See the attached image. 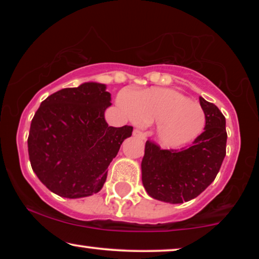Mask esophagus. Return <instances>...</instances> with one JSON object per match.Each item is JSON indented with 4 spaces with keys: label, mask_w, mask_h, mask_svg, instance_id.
I'll return each instance as SVG.
<instances>
[{
    "label": "esophagus",
    "mask_w": 259,
    "mask_h": 259,
    "mask_svg": "<svg viewBox=\"0 0 259 259\" xmlns=\"http://www.w3.org/2000/svg\"><path fill=\"white\" fill-rule=\"evenodd\" d=\"M133 134L134 137L139 138V139H145V137H146V133L144 132V131H141L140 128H136L133 131Z\"/></svg>",
    "instance_id": "34e87169"
}]
</instances>
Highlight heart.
Returning a JSON list of instances; mask_svg holds the SVG:
<instances>
[{
  "instance_id": "obj_1",
  "label": "heart",
  "mask_w": 259,
  "mask_h": 259,
  "mask_svg": "<svg viewBox=\"0 0 259 259\" xmlns=\"http://www.w3.org/2000/svg\"><path fill=\"white\" fill-rule=\"evenodd\" d=\"M118 105L133 122H158L157 136L164 146L182 147L198 138L205 127V113L179 92L152 88L133 94L123 92Z\"/></svg>"
}]
</instances>
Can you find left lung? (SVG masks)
Segmentation results:
<instances>
[{"label": "left lung", "mask_w": 259, "mask_h": 259, "mask_svg": "<svg viewBox=\"0 0 259 259\" xmlns=\"http://www.w3.org/2000/svg\"><path fill=\"white\" fill-rule=\"evenodd\" d=\"M205 113L204 132L191 146L162 150L147 140L141 161V178L147 193L171 204L199 196L217 177L226 154L225 116L212 102L199 98Z\"/></svg>", "instance_id": "1"}]
</instances>
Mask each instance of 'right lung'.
<instances>
[{
    "label": "right lung",
    "instance_id": "add662e5",
    "mask_svg": "<svg viewBox=\"0 0 259 259\" xmlns=\"http://www.w3.org/2000/svg\"><path fill=\"white\" fill-rule=\"evenodd\" d=\"M106 86L86 82L63 88L41 102L30 123L28 153L31 168L48 190L66 198L99 192L108 166L132 126L112 127Z\"/></svg>",
    "mask_w": 259,
    "mask_h": 259
}]
</instances>
